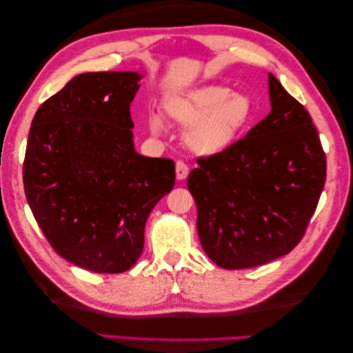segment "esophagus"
<instances>
[{
  "instance_id": "esophagus-1",
  "label": "esophagus",
  "mask_w": 353,
  "mask_h": 353,
  "mask_svg": "<svg viewBox=\"0 0 353 353\" xmlns=\"http://www.w3.org/2000/svg\"><path fill=\"white\" fill-rule=\"evenodd\" d=\"M188 172H190V167L183 161L176 162V177L179 179V181H183V179H186Z\"/></svg>"
}]
</instances>
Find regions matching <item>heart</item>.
Here are the masks:
<instances>
[{
	"instance_id": "obj_1",
	"label": "heart",
	"mask_w": 353,
	"mask_h": 353,
	"mask_svg": "<svg viewBox=\"0 0 353 353\" xmlns=\"http://www.w3.org/2000/svg\"><path fill=\"white\" fill-rule=\"evenodd\" d=\"M165 114L183 124L185 142L194 153L212 156L229 148L252 118L249 97L232 94L228 86L208 85L165 103ZM152 129L161 130V121L152 119Z\"/></svg>"
}]
</instances>
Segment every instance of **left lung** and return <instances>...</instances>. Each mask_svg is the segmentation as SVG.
<instances>
[{"label":"left lung","instance_id":"obj_1","mask_svg":"<svg viewBox=\"0 0 353 353\" xmlns=\"http://www.w3.org/2000/svg\"><path fill=\"white\" fill-rule=\"evenodd\" d=\"M272 112L224 152L197 159L188 190L203 250L226 270L258 267L301 243L326 182L311 115L268 74Z\"/></svg>","mask_w":353,"mask_h":353}]
</instances>
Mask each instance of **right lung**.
<instances>
[{
    "label": "right lung",
    "instance_id": "obj_1",
    "mask_svg": "<svg viewBox=\"0 0 353 353\" xmlns=\"http://www.w3.org/2000/svg\"><path fill=\"white\" fill-rule=\"evenodd\" d=\"M139 79L79 74L30 127L28 206L59 256L94 273H123L138 261L148 215L176 181L171 159L134 152L130 103Z\"/></svg>",
    "mask_w": 353,
    "mask_h": 353
}]
</instances>
